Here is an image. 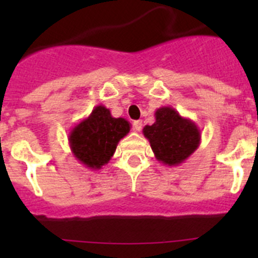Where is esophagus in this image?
Here are the masks:
<instances>
[{"label": "esophagus", "mask_w": 258, "mask_h": 258, "mask_svg": "<svg viewBox=\"0 0 258 258\" xmlns=\"http://www.w3.org/2000/svg\"><path fill=\"white\" fill-rule=\"evenodd\" d=\"M134 130L135 131L140 132L142 130V121H135L134 122Z\"/></svg>", "instance_id": "1"}]
</instances>
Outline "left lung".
Wrapping results in <instances>:
<instances>
[{
    "instance_id": "1",
    "label": "left lung",
    "mask_w": 258,
    "mask_h": 258,
    "mask_svg": "<svg viewBox=\"0 0 258 258\" xmlns=\"http://www.w3.org/2000/svg\"><path fill=\"white\" fill-rule=\"evenodd\" d=\"M155 123L144 127L155 157L166 166L183 163L201 144V131L192 119L182 117L171 106L156 110Z\"/></svg>"
}]
</instances>
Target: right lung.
<instances>
[{"label":"right lung","mask_w":258,"mask_h":258,"mask_svg":"<svg viewBox=\"0 0 258 258\" xmlns=\"http://www.w3.org/2000/svg\"><path fill=\"white\" fill-rule=\"evenodd\" d=\"M131 130L122 117H112L103 105L96 106L86 118L72 127L69 144L74 157L91 170H101L108 163L118 142Z\"/></svg>","instance_id":"1"}]
</instances>
